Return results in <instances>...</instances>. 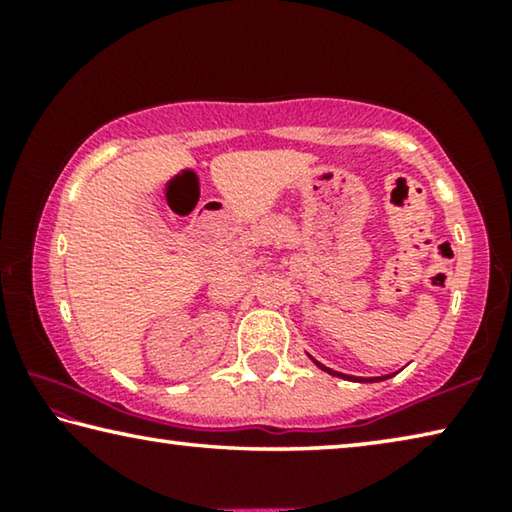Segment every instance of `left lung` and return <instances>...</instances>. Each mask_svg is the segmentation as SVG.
<instances>
[{"label":"left lung","instance_id":"8db88e82","mask_svg":"<svg viewBox=\"0 0 512 512\" xmlns=\"http://www.w3.org/2000/svg\"><path fill=\"white\" fill-rule=\"evenodd\" d=\"M314 363L316 366L320 368V370H325V372H329V375H334V377H343V379H357V381H375V379H388V377H350V375H343V372H336V370H329V368H325L323 363H318L316 359H314Z\"/></svg>","mask_w":512,"mask_h":512}]
</instances>
